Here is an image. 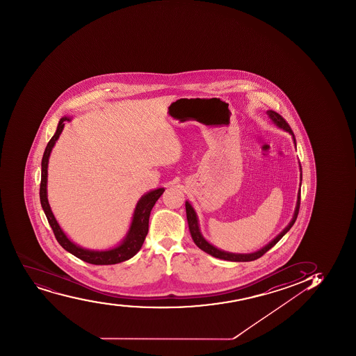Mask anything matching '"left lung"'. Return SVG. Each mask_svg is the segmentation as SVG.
<instances>
[{"mask_svg": "<svg viewBox=\"0 0 356 356\" xmlns=\"http://www.w3.org/2000/svg\"><path fill=\"white\" fill-rule=\"evenodd\" d=\"M267 115L269 116L273 123L280 129L286 131L289 134H291L293 143L296 146L295 134L292 132L291 127L286 123V120L278 115L277 113H275L273 110H268ZM300 181H302V165L300 163ZM302 184V182H300ZM300 189L297 195V204H296L295 212H293V217H292L291 222H289V225L278 234L274 240H271L270 243L266 245L264 248L254 252V253L250 254H236L229 253L225 250H218L217 247L213 246L211 243H208L204 239V236H202L201 229H200V225H198V218L196 212H195L194 208L191 207L189 202H186V212H187V220L188 225H189V231H191V238L194 240V243L197 245L198 248H201L202 250H204L205 253L210 254L212 257H218L222 260L233 261V262H247V261H254L262 257L264 253H267L268 250H270L271 247H274L276 243L282 239V236H284L285 233L288 232L289 229H291L292 225L295 224L298 212H300Z\"/></svg>", "mask_w": 356, "mask_h": 356, "instance_id": "1", "label": "left lung"}]
</instances>
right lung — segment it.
<instances>
[{"instance_id":"obj_1","label":"right lung","mask_w":356,"mask_h":356,"mask_svg":"<svg viewBox=\"0 0 356 356\" xmlns=\"http://www.w3.org/2000/svg\"><path fill=\"white\" fill-rule=\"evenodd\" d=\"M70 117H63L59 120L58 127H56V134L51 138L49 144L46 146L45 152L42 159V180H40V189H39V196H40V203L42 208L45 212L46 218L49 220V224L52 227L53 233L56 236L58 243L64 250L73 254L74 257H79L80 260L86 261L92 264H116L123 261L129 260L134 257L139 252L145 238L148 233V219L151 215L152 209L154 207L155 202L158 201L159 197L163 194L165 189L159 188L155 191H149L144 196H141L140 200L137 203L136 210H134V218L131 222L130 229L127 232V236L124 238L120 245L115 247L113 250H90L82 248V247L72 243L68 239L67 236L65 234L64 231L60 229V226L56 222L54 216H53L51 208H49V201H47V167H49V158L52 151L53 146L58 140L61 132L64 130L65 122H70Z\"/></svg>"}]
</instances>
